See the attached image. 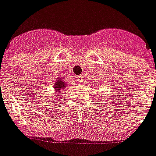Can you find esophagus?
I'll return each instance as SVG.
<instances>
[{"instance_id": "1", "label": "esophagus", "mask_w": 156, "mask_h": 156, "mask_svg": "<svg viewBox=\"0 0 156 156\" xmlns=\"http://www.w3.org/2000/svg\"><path fill=\"white\" fill-rule=\"evenodd\" d=\"M77 79H78V82H83V75H80V76H78Z\"/></svg>"}]
</instances>
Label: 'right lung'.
I'll return each mask as SVG.
<instances>
[{"mask_svg": "<svg viewBox=\"0 0 156 156\" xmlns=\"http://www.w3.org/2000/svg\"><path fill=\"white\" fill-rule=\"evenodd\" d=\"M66 83H65L64 81L62 80V78H59L57 81H56L55 84L54 88H55V90L60 92V90H62V88H66Z\"/></svg>", "mask_w": 156, "mask_h": 156, "instance_id": "1", "label": "right lung"}]
</instances>
